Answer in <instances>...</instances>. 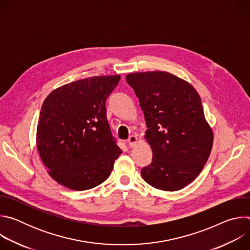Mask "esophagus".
Returning a JSON list of instances; mask_svg holds the SVG:
<instances>
[{
    "label": "esophagus",
    "mask_w": 250,
    "mask_h": 250,
    "mask_svg": "<svg viewBox=\"0 0 250 250\" xmlns=\"http://www.w3.org/2000/svg\"><path fill=\"white\" fill-rule=\"evenodd\" d=\"M136 141H137V137H136L135 135H130V136L128 137V139H127V145H128V146H130V147L134 146L135 144H136Z\"/></svg>",
    "instance_id": "esophagus-1"
}]
</instances>
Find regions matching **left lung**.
Here are the masks:
<instances>
[{"label": "left lung", "mask_w": 250, "mask_h": 250, "mask_svg": "<svg viewBox=\"0 0 250 250\" xmlns=\"http://www.w3.org/2000/svg\"><path fill=\"white\" fill-rule=\"evenodd\" d=\"M144 111L151 163L141 169L144 180L163 191H178L193 182L211 150L213 133L202 102L187 81L164 71L127 74Z\"/></svg>", "instance_id": "left-lung-1"}]
</instances>
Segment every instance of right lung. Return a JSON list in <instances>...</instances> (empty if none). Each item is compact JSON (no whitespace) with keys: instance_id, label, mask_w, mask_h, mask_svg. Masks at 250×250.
I'll return each mask as SVG.
<instances>
[{"instance_id":"obj_1","label":"right lung","mask_w":250,"mask_h":250,"mask_svg":"<svg viewBox=\"0 0 250 250\" xmlns=\"http://www.w3.org/2000/svg\"><path fill=\"white\" fill-rule=\"evenodd\" d=\"M120 75L63 85L44 100L37 129L40 156L50 177L75 191L102 184L122 150L106 120L105 101Z\"/></svg>"}]
</instances>
